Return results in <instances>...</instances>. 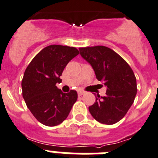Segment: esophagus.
Listing matches in <instances>:
<instances>
[{
    "label": "esophagus",
    "mask_w": 158,
    "mask_h": 158,
    "mask_svg": "<svg viewBox=\"0 0 158 158\" xmlns=\"http://www.w3.org/2000/svg\"><path fill=\"white\" fill-rule=\"evenodd\" d=\"M84 94H85V92L84 91H83V90H79V91H78V94H79V96L83 95Z\"/></svg>",
    "instance_id": "obj_1"
}]
</instances>
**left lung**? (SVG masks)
Masks as SVG:
<instances>
[{
	"label": "left lung",
	"instance_id": "8db88e82",
	"mask_svg": "<svg viewBox=\"0 0 158 158\" xmlns=\"http://www.w3.org/2000/svg\"><path fill=\"white\" fill-rule=\"evenodd\" d=\"M81 56L91 65L96 78L106 87V95H98L89 111L95 120L112 125L127 114L137 94L136 77L128 64L105 46L80 48Z\"/></svg>",
	"mask_w": 158,
	"mask_h": 158
}]
</instances>
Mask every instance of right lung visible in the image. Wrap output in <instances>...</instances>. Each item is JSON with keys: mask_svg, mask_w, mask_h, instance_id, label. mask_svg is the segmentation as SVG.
<instances>
[{"mask_svg": "<svg viewBox=\"0 0 158 158\" xmlns=\"http://www.w3.org/2000/svg\"><path fill=\"white\" fill-rule=\"evenodd\" d=\"M74 47L49 45L32 59L22 79V94L34 117L42 124L55 127L69 114L78 98L77 92L64 93L56 84L67 64L79 55Z\"/></svg>", "mask_w": 158, "mask_h": 158, "instance_id": "obj_1", "label": "right lung"}]
</instances>
